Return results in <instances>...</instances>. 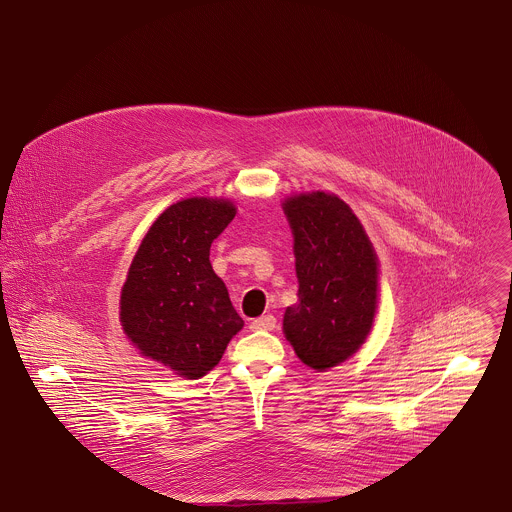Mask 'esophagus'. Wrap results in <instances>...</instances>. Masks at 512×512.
Returning a JSON list of instances; mask_svg holds the SVG:
<instances>
[{
  "label": "esophagus",
  "mask_w": 512,
  "mask_h": 512,
  "mask_svg": "<svg viewBox=\"0 0 512 512\" xmlns=\"http://www.w3.org/2000/svg\"><path fill=\"white\" fill-rule=\"evenodd\" d=\"M275 324H277L275 316L267 314V316H261V318L251 320V330H273Z\"/></svg>",
  "instance_id": "esophagus-1"
}]
</instances>
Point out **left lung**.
<instances>
[{"instance_id":"8db88e82","label":"left lung","mask_w":512,"mask_h":512,"mask_svg":"<svg viewBox=\"0 0 512 512\" xmlns=\"http://www.w3.org/2000/svg\"><path fill=\"white\" fill-rule=\"evenodd\" d=\"M283 212L300 283L298 304L283 314V334L300 360L322 373L367 340L379 304V261L356 214L336 194L289 196Z\"/></svg>"}]
</instances>
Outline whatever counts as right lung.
<instances>
[{"label": "right lung", "mask_w": 512, "mask_h": 512, "mask_svg": "<svg viewBox=\"0 0 512 512\" xmlns=\"http://www.w3.org/2000/svg\"><path fill=\"white\" fill-rule=\"evenodd\" d=\"M237 214L225 198L168 206L143 237L121 289L119 320L143 356L200 379L223 358L243 318L212 271L210 245Z\"/></svg>", "instance_id": "add662e5"}]
</instances>
